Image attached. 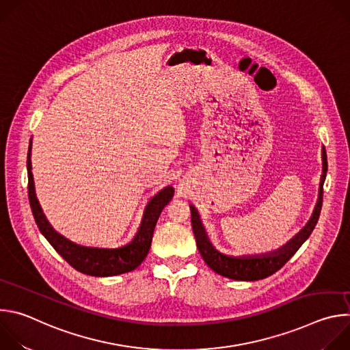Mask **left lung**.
Masks as SVG:
<instances>
[{"label":"left lung","mask_w":350,"mask_h":350,"mask_svg":"<svg viewBox=\"0 0 350 350\" xmlns=\"http://www.w3.org/2000/svg\"><path fill=\"white\" fill-rule=\"evenodd\" d=\"M321 161H323V174L320 177L319 185V196L308 224L299 231L292 239H289L285 245L275 249L273 252L262 254V255H247V256H230L226 254L219 252L217 249L211 243L205 228L202 226L201 219H199L198 211L193 205H189L191 209V223L192 230L196 241V246L199 249L205 263L217 274L237 280V281H258L263 280L275 271H278L295 254L299 247L304 245V242L310 237L312 231L314 230L323 205V185L327 176V154L325 148H321Z\"/></svg>","instance_id":"obj_1"}]
</instances>
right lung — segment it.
Listing matches in <instances>:
<instances>
[{
    "label": "right lung",
    "mask_w": 350,
    "mask_h": 350,
    "mask_svg": "<svg viewBox=\"0 0 350 350\" xmlns=\"http://www.w3.org/2000/svg\"><path fill=\"white\" fill-rule=\"evenodd\" d=\"M31 139L29 144L27 152V192H29V202L37 223L38 230L46 238V241L53 245L55 251L77 271L94 275V277H112L123 273L133 271L137 269L144 259L146 258L149 247H151L154 230L157 221L163 211V208L172 201L174 195L173 187H165L161 189L151 201L148 202L141 226L133 238V241L120 247H92L83 246L75 243L57 232L54 227L49 224L42 209L40 206L38 199L36 196L34 180L31 173Z\"/></svg>",
    "instance_id": "add662e5"
}]
</instances>
